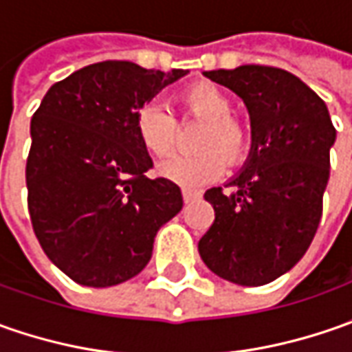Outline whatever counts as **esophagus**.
<instances>
[{"instance_id":"34e87169","label":"esophagus","mask_w":352,"mask_h":352,"mask_svg":"<svg viewBox=\"0 0 352 352\" xmlns=\"http://www.w3.org/2000/svg\"><path fill=\"white\" fill-rule=\"evenodd\" d=\"M182 197H184V204H190V201H194V199H197V197H201V194L196 192V190H188V188H184Z\"/></svg>"}]
</instances>
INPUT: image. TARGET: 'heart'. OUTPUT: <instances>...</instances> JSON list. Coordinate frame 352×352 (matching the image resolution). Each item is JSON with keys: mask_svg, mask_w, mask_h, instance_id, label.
<instances>
[{"mask_svg": "<svg viewBox=\"0 0 352 352\" xmlns=\"http://www.w3.org/2000/svg\"><path fill=\"white\" fill-rule=\"evenodd\" d=\"M182 105L190 116L206 121L199 137V146L206 148L197 155L174 156L160 164L158 172L172 182L197 188L219 178L227 166L228 156L231 162L241 160L249 137L241 121L231 117L233 103L223 89L210 82H197L182 91ZM135 131L146 153L156 158H164L172 153L176 141V119L170 109L160 102H148L135 116ZM213 146L224 151L219 153Z\"/></svg>", "mask_w": 352, "mask_h": 352, "instance_id": "b5f03b06", "label": "heart"}]
</instances>
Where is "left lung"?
<instances>
[{
    "label": "left lung",
    "instance_id": "obj_1",
    "mask_svg": "<svg viewBox=\"0 0 352 352\" xmlns=\"http://www.w3.org/2000/svg\"><path fill=\"white\" fill-rule=\"evenodd\" d=\"M204 76L245 102L252 142L225 186L231 192H206L215 221L197 250L219 278L263 286L292 270L316 236L337 131L325 102L282 68L245 64Z\"/></svg>",
    "mask_w": 352,
    "mask_h": 352
}]
</instances>
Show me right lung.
<instances>
[{
    "instance_id": "1",
    "label": "right lung",
    "mask_w": 352,
    "mask_h": 352,
    "mask_svg": "<svg viewBox=\"0 0 352 352\" xmlns=\"http://www.w3.org/2000/svg\"><path fill=\"white\" fill-rule=\"evenodd\" d=\"M188 70H146L135 62L89 64L50 86L31 119L29 213L52 264L89 288L137 276L158 229L182 210V192L146 178L153 158L135 116Z\"/></svg>"
}]
</instances>
